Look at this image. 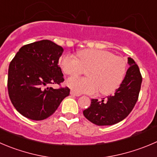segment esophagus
I'll use <instances>...</instances> for the list:
<instances>
[{"instance_id": "1", "label": "esophagus", "mask_w": 157, "mask_h": 157, "mask_svg": "<svg viewBox=\"0 0 157 157\" xmlns=\"http://www.w3.org/2000/svg\"><path fill=\"white\" fill-rule=\"evenodd\" d=\"M70 94H71V95H73V96H80V94H78V93H75V92H73V91H71V92H70Z\"/></svg>"}]
</instances>
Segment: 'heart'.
<instances>
[{
	"mask_svg": "<svg viewBox=\"0 0 157 157\" xmlns=\"http://www.w3.org/2000/svg\"><path fill=\"white\" fill-rule=\"evenodd\" d=\"M64 72L68 75H78L84 71L87 78L71 77L66 84L78 94L94 95L99 92L109 95L122 84L126 72V62L112 52L98 49H86L78 54V59L65 55L60 60Z\"/></svg>",
	"mask_w": 157,
	"mask_h": 157,
	"instance_id": "heart-1",
	"label": "heart"
}]
</instances>
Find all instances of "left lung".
Masks as SVG:
<instances>
[{"label":"left lung","instance_id":"obj_1","mask_svg":"<svg viewBox=\"0 0 157 157\" xmlns=\"http://www.w3.org/2000/svg\"><path fill=\"white\" fill-rule=\"evenodd\" d=\"M129 68L119 88L113 95L102 101L92 98L83 111L85 117L97 126H111L123 120L131 113L138 100L142 75L138 65L128 58Z\"/></svg>","mask_w":157,"mask_h":157}]
</instances>
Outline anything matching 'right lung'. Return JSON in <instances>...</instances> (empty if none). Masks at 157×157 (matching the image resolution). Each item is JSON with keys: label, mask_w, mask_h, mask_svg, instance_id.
<instances>
[{"label": "right lung", "mask_w": 157, "mask_h": 157, "mask_svg": "<svg viewBox=\"0 0 157 157\" xmlns=\"http://www.w3.org/2000/svg\"><path fill=\"white\" fill-rule=\"evenodd\" d=\"M63 48L53 41L41 40L21 48L8 68L7 89L14 108L32 120L52 116L69 95L68 87H49L64 81L59 58Z\"/></svg>", "instance_id": "right-lung-1"}]
</instances>
